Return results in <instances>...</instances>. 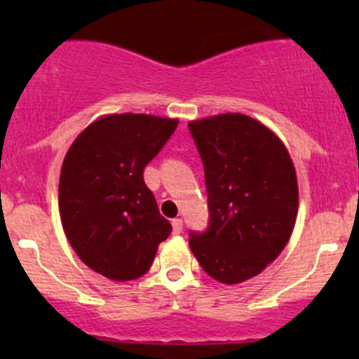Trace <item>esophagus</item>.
I'll return each mask as SVG.
<instances>
[{
	"label": "esophagus",
	"instance_id": "1",
	"mask_svg": "<svg viewBox=\"0 0 359 359\" xmlns=\"http://www.w3.org/2000/svg\"><path fill=\"white\" fill-rule=\"evenodd\" d=\"M172 227H173V234H180V233H182V227H184L182 219H173L172 220Z\"/></svg>",
	"mask_w": 359,
	"mask_h": 359
}]
</instances>
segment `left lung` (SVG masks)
I'll use <instances>...</instances> for the list:
<instances>
[{
    "instance_id": "1",
    "label": "left lung",
    "mask_w": 359,
    "mask_h": 359,
    "mask_svg": "<svg viewBox=\"0 0 359 359\" xmlns=\"http://www.w3.org/2000/svg\"><path fill=\"white\" fill-rule=\"evenodd\" d=\"M205 168L208 227L189 247L208 276L241 283L266 269L290 240L299 187L287 147L250 116L189 123Z\"/></svg>"
}]
</instances>
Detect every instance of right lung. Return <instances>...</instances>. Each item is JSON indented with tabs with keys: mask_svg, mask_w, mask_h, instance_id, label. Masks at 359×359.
Instances as JSON below:
<instances>
[{
	"mask_svg": "<svg viewBox=\"0 0 359 359\" xmlns=\"http://www.w3.org/2000/svg\"><path fill=\"white\" fill-rule=\"evenodd\" d=\"M177 119L111 114L83 130L69 147L59 182L66 236L79 259L116 281L149 271L172 233L144 182V168L175 132Z\"/></svg>",
	"mask_w": 359,
	"mask_h": 359,
	"instance_id": "add662e5",
	"label": "right lung"
}]
</instances>
